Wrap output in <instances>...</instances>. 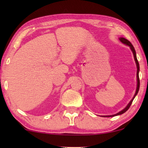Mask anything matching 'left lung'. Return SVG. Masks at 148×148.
<instances>
[{
  "label": "left lung",
  "instance_id": "8db88e82",
  "mask_svg": "<svg viewBox=\"0 0 148 148\" xmlns=\"http://www.w3.org/2000/svg\"><path fill=\"white\" fill-rule=\"evenodd\" d=\"M119 40H120V41L122 42L123 44H125L126 46H128L129 48H130V49L131 50V51L133 52V56H134V59H135V63H136V66H137V88H136V92H135V94L134 95V96H133V98H132V100H131L130 102L128 104H127V106L125 107L124 109H123L122 110H121L120 112H119L118 113H116V114H113V115H107V116H103L104 117H112V116H118V115H120V114H122L123 113H125L126 111L128 110L129 108V107L132 104V102L133 100H134V98H135V96H137V93L139 92V85H140V82H139V62H138V60L137 59V56H136V52H135V50L134 47H133V46L131 44V43L129 41V40H127V39H125L124 38H119Z\"/></svg>",
  "mask_w": 148,
  "mask_h": 148
}]
</instances>
